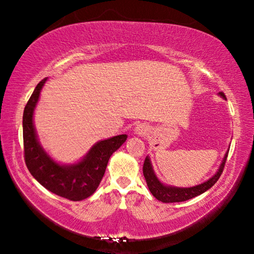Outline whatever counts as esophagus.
Returning <instances> with one entry per match:
<instances>
[{
	"instance_id": "1",
	"label": "esophagus",
	"mask_w": 254,
	"mask_h": 254,
	"mask_svg": "<svg viewBox=\"0 0 254 254\" xmlns=\"http://www.w3.org/2000/svg\"><path fill=\"white\" fill-rule=\"evenodd\" d=\"M148 131V128L144 126V125H138L137 127H135V133L137 135H144L147 134Z\"/></svg>"
}]
</instances>
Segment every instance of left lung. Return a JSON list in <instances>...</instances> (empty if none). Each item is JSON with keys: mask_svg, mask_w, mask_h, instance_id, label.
Wrapping results in <instances>:
<instances>
[{"mask_svg": "<svg viewBox=\"0 0 254 254\" xmlns=\"http://www.w3.org/2000/svg\"><path fill=\"white\" fill-rule=\"evenodd\" d=\"M222 98L227 99V97L223 92L218 93ZM228 152L225 154L223 161L221 163L220 169L218 171L215 173V175L211 177L210 179H208L207 182L203 184H200V185L193 186V187H173V186H166L164 184L159 182L157 177H156L154 170H152L151 163L149 157H145L144 164H143V176L145 178V182H147V185L149 187V190H150L152 195H154L156 199L162 201V202L170 203V202H182V201H186L190 199H193L200 194L206 192L207 190H209L210 187L214 186V184L217 182L218 178H220L222 172H223L225 161H227Z\"/></svg>", "mask_w": 254, "mask_h": 254, "instance_id": "obj_1", "label": "left lung"}]
</instances>
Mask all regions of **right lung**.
<instances>
[{
	"label": "right lung",
	"instance_id": "obj_1",
	"mask_svg": "<svg viewBox=\"0 0 254 254\" xmlns=\"http://www.w3.org/2000/svg\"><path fill=\"white\" fill-rule=\"evenodd\" d=\"M47 78L38 83L23 113L24 159L31 175L45 189L71 201L84 200L92 195L105 173L111 155L118 150L127 135H118L99 141L81 162L61 165L54 162L41 148L33 126V111L39 99L41 88Z\"/></svg>",
	"mask_w": 254,
	"mask_h": 254
}]
</instances>
